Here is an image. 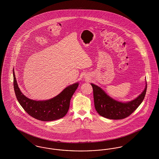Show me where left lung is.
<instances>
[{
    "instance_id": "8db88e82",
    "label": "left lung",
    "mask_w": 159,
    "mask_h": 159,
    "mask_svg": "<svg viewBox=\"0 0 159 159\" xmlns=\"http://www.w3.org/2000/svg\"><path fill=\"white\" fill-rule=\"evenodd\" d=\"M93 92L94 105L98 113L107 119L120 120L132 113L144 100L147 91V82L144 91L136 98L128 102H121L109 97L100 87L91 83Z\"/></svg>"
}]
</instances>
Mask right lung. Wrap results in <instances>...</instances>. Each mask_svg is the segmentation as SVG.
<instances>
[{
  "label": "right lung",
  "instance_id": "right-lung-1",
  "mask_svg": "<svg viewBox=\"0 0 159 159\" xmlns=\"http://www.w3.org/2000/svg\"><path fill=\"white\" fill-rule=\"evenodd\" d=\"M13 76L14 91L18 101L30 116L41 121H52L64 117L68 112L71 98L79 86V83H74L53 98L35 101L23 95L18 86L14 71Z\"/></svg>",
  "mask_w": 159,
  "mask_h": 159
}]
</instances>
